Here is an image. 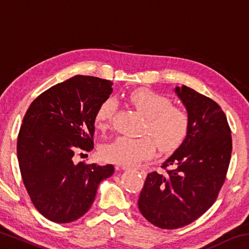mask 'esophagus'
Wrapping results in <instances>:
<instances>
[{
	"label": "esophagus",
	"mask_w": 249,
	"mask_h": 249,
	"mask_svg": "<svg viewBox=\"0 0 249 249\" xmlns=\"http://www.w3.org/2000/svg\"><path fill=\"white\" fill-rule=\"evenodd\" d=\"M122 169H123V170H134V171H141L142 174H145V171H144V170H142V169H137V168H130V167H126V166H124V167H122Z\"/></svg>",
	"instance_id": "1"
}]
</instances>
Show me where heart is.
Returning <instances> with one entry per match:
<instances>
[{
	"label": "heart",
	"instance_id": "b5f03b06",
	"mask_svg": "<svg viewBox=\"0 0 249 249\" xmlns=\"http://www.w3.org/2000/svg\"><path fill=\"white\" fill-rule=\"evenodd\" d=\"M129 102L146 117L142 133L148 135L140 138L120 136L104 145L101 155L107 161L122 166H130L151 158L156 145L162 153L179 147L187 137L190 127V115L183 107H176L168 96L150 90H136L128 94ZM116 111V102L107 99L95 113L96 128L105 130L112 123Z\"/></svg>",
	"mask_w": 249,
	"mask_h": 249
}]
</instances>
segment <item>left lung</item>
Listing matches in <instances>:
<instances>
[{
	"label": "left lung",
	"instance_id": "8db88e82",
	"mask_svg": "<svg viewBox=\"0 0 249 249\" xmlns=\"http://www.w3.org/2000/svg\"><path fill=\"white\" fill-rule=\"evenodd\" d=\"M190 115L182 144L146 177L138 209L147 221L175 230L197 220L215 202L225 182L231 154L230 125L215 101L191 88H176Z\"/></svg>",
	"mask_w": 249,
	"mask_h": 249
}]
</instances>
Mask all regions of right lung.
<instances>
[{
    "instance_id": "add662e5",
    "label": "right lung",
    "mask_w": 249,
    "mask_h": 249,
    "mask_svg": "<svg viewBox=\"0 0 249 249\" xmlns=\"http://www.w3.org/2000/svg\"><path fill=\"white\" fill-rule=\"evenodd\" d=\"M109 80L74 75L33 101L18 137L25 188L49 221L69 223L88 212L101 181L114 166L73 162L77 151L93 149L94 117L112 93Z\"/></svg>"
}]
</instances>
